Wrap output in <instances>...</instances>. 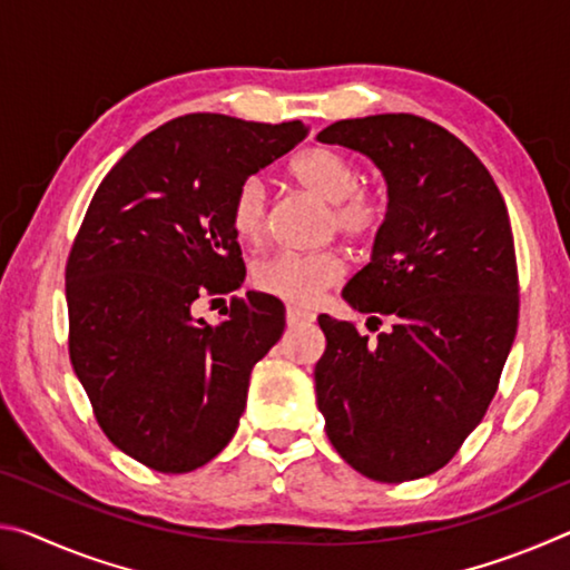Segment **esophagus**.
Masks as SVG:
<instances>
[{
    "label": "esophagus",
    "instance_id": "obj_1",
    "mask_svg": "<svg viewBox=\"0 0 570 570\" xmlns=\"http://www.w3.org/2000/svg\"><path fill=\"white\" fill-rule=\"evenodd\" d=\"M306 322H314V314L312 312H304V308H296V306H288L286 308V324L288 326L306 324Z\"/></svg>",
    "mask_w": 570,
    "mask_h": 570
}]
</instances>
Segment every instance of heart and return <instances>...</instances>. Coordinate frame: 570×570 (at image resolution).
Masks as SVG:
<instances>
[{"label": "heart", "instance_id": "b5f03b06", "mask_svg": "<svg viewBox=\"0 0 570 570\" xmlns=\"http://www.w3.org/2000/svg\"><path fill=\"white\" fill-rule=\"evenodd\" d=\"M288 176L330 206L326 228L350 240H370L387 220V198L380 188L362 186L356 163L342 150L314 146L294 156ZM268 193L258 176L246 178L230 198V228L244 244H258L266 230ZM344 262L340 250L324 248L312 254L282 250L256 268L254 284L258 292L282 298L286 304L308 306L326 288L340 284Z\"/></svg>", "mask_w": 570, "mask_h": 570}]
</instances>
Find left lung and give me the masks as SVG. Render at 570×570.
<instances>
[{"label":"left lung","mask_w":570,"mask_h":570,"mask_svg":"<svg viewBox=\"0 0 570 570\" xmlns=\"http://www.w3.org/2000/svg\"><path fill=\"white\" fill-rule=\"evenodd\" d=\"M377 163L387 220L342 296L370 340L322 314L316 404L334 450L380 482L432 475L458 455L498 392L518 330V262L505 200L465 142L410 112L320 132ZM377 332V330H374Z\"/></svg>","instance_id":"8db88e82"}]
</instances>
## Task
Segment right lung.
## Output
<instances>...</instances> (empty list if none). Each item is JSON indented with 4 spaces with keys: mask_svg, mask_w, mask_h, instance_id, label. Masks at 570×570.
<instances>
[{
    "mask_svg": "<svg viewBox=\"0 0 570 570\" xmlns=\"http://www.w3.org/2000/svg\"><path fill=\"white\" fill-rule=\"evenodd\" d=\"M304 135L302 120L183 115L95 190L65 266L67 350L100 430L150 470L190 472L228 445L250 370L284 332L268 294L230 296L218 326L190 308L244 282L230 198Z\"/></svg>",
    "mask_w": 570,
    "mask_h": 570,
    "instance_id": "1",
    "label": "right lung"
}]
</instances>
